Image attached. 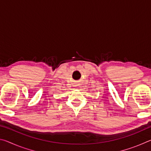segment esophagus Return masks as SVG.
I'll return each mask as SVG.
<instances>
[{"mask_svg":"<svg viewBox=\"0 0 151 151\" xmlns=\"http://www.w3.org/2000/svg\"><path fill=\"white\" fill-rule=\"evenodd\" d=\"M76 86V88H80V85H78V84H76V85H75Z\"/></svg>","mask_w":151,"mask_h":151,"instance_id":"34e87169","label":"esophagus"}]
</instances>
